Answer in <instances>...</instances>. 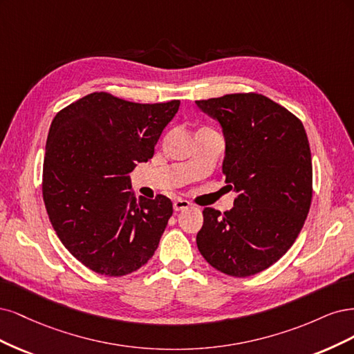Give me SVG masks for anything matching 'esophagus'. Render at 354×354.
Here are the masks:
<instances>
[{
  "label": "esophagus",
  "instance_id": "34e87169",
  "mask_svg": "<svg viewBox=\"0 0 354 354\" xmlns=\"http://www.w3.org/2000/svg\"><path fill=\"white\" fill-rule=\"evenodd\" d=\"M189 206H191V203H189L188 200H184V198H178V200L174 201V209H175L176 212L185 210V209H188Z\"/></svg>",
  "mask_w": 354,
  "mask_h": 354
}]
</instances>
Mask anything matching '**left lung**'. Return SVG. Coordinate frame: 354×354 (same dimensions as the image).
I'll return each instance as SVG.
<instances>
[{
    "mask_svg": "<svg viewBox=\"0 0 354 354\" xmlns=\"http://www.w3.org/2000/svg\"><path fill=\"white\" fill-rule=\"evenodd\" d=\"M196 104L221 123L222 172L238 194L231 210H203L197 247L226 275H256L288 252L309 213V140L299 118L261 94H227Z\"/></svg>",
    "mask_w": 354,
    "mask_h": 354,
    "instance_id": "1",
    "label": "left lung"
}]
</instances>
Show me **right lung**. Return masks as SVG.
<instances>
[{
	"mask_svg": "<svg viewBox=\"0 0 354 354\" xmlns=\"http://www.w3.org/2000/svg\"><path fill=\"white\" fill-rule=\"evenodd\" d=\"M179 104L93 93L53 119L42 169L45 209L63 245L91 270L128 275L157 250L174 204L162 194L136 200L129 174L153 157Z\"/></svg>",
	"mask_w": 354,
	"mask_h": 354,
	"instance_id": "right-lung-1",
	"label": "right lung"
}]
</instances>
